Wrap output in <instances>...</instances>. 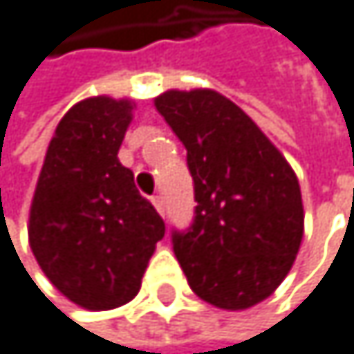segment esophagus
Masks as SVG:
<instances>
[{
    "mask_svg": "<svg viewBox=\"0 0 354 354\" xmlns=\"http://www.w3.org/2000/svg\"><path fill=\"white\" fill-rule=\"evenodd\" d=\"M151 203H153V207H156V212H158L160 216H164V198H162V196H153Z\"/></svg>",
    "mask_w": 354,
    "mask_h": 354,
    "instance_id": "1",
    "label": "esophagus"
}]
</instances>
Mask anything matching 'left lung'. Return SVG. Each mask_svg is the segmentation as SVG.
I'll use <instances>...</instances> for the list:
<instances>
[{
  "mask_svg": "<svg viewBox=\"0 0 354 354\" xmlns=\"http://www.w3.org/2000/svg\"><path fill=\"white\" fill-rule=\"evenodd\" d=\"M153 104L187 149L194 179V224L173 235L187 284L228 312L265 301L304 239L292 167L250 115L214 89H169Z\"/></svg>",
  "mask_w": 354,
  "mask_h": 354,
  "instance_id": "obj_1",
  "label": "left lung"
}]
</instances>
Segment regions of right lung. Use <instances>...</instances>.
I'll return each instance as SVG.
<instances>
[{"instance_id": "1", "label": "right lung", "mask_w": 354, "mask_h": 354, "mask_svg": "<svg viewBox=\"0 0 354 354\" xmlns=\"http://www.w3.org/2000/svg\"><path fill=\"white\" fill-rule=\"evenodd\" d=\"M134 106L111 95L76 102L55 128L29 207L27 235L40 269L93 312L134 299L164 237L162 218L117 158Z\"/></svg>"}]
</instances>
